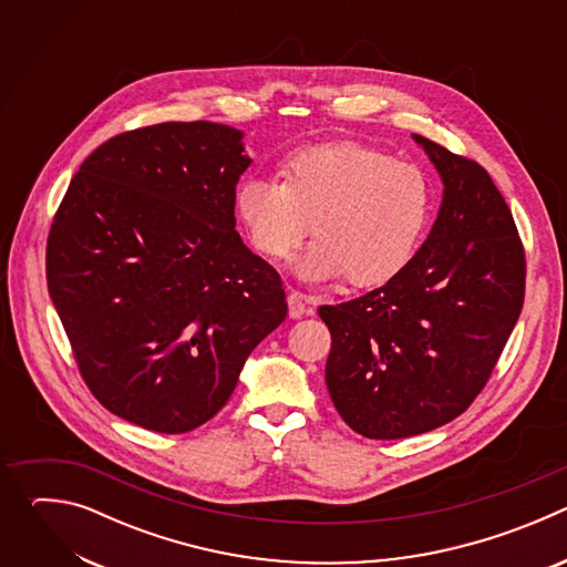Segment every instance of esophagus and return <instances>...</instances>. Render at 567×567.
I'll return each instance as SVG.
<instances>
[{
    "label": "esophagus",
    "instance_id": "34e87169",
    "mask_svg": "<svg viewBox=\"0 0 567 567\" xmlns=\"http://www.w3.org/2000/svg\"><path fill=\"white\" fill-rule=\"evenodd\" d=\"M309 302H311V296H305V293L291 289V291L287 293L289 316H291V318H302L305 313H309Z\"/></svg>",
    "mask_w": 567,
    "mask_h": 567
}]
</instances>
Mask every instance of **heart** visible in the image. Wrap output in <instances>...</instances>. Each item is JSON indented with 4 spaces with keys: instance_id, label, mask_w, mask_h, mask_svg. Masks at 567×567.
Returning a JSON list of instances; mask_svg holds the SVG:
<instances>
[{
    "instance_id": "obj_1",
    "label": "heart",
    "mask_w": 567,
    "mask_h": 567,
    "mask_svg": "<svg viewBox=\"0 0 567 567\" xmlns=\"http://www.w3.org/2000/svg\"><path fill=\"white\" fill-rule=\"evenodd\" d=\"M280 179L251 177L235 193V213L260 256L289 258L311 226L316 239L293 265L302 280L348 274L350 285L374 287L411 262L431 213L417 166L368 145L330 143L289 154Z\"/></svg>"
}]
</instances>
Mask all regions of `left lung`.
I'll return each mask as SVG.
<instances>
[{
  "label": "left lung",
  "instance_id": "1",
  "mask_svg": "<svg viewBox=\"0 0 567 567\" xmlns=\"http://www.w3.org/2000/svg\"><path fill=\"white\" fill-rule=\"evenodd\" d=\"M442 179L437 219L383 287L318 316L332 334L326 383L370 440L433 431L487 383L525 298V254L501 190L475 161L413 134Z\"/></svg>",
  "mask_w": 567,
  "mask_h": 567
}]
</instances>
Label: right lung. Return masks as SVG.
I'll list each match as a JSON object with an SVG mask.
<instances>
[{"label": "right lung", "instance_id": "right-lung-1", "mask_svg": "<svg viewBox=\"0 0 567 567\" xmlns=\"http://www.w3.org/2000/svg\"><path fill=\"white\" fill-rule=\"evenodd\" d=\"M245 132L193 121L96 147L55 213L47 285L80 374L141 429L217 415L287 316L280 276L235 230Z\"/></svg>", "mask_w": 567, "mask_h": 567}]
</instances>
